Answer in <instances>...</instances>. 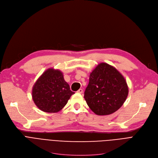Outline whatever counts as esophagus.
<instances>
[{"label": "esophagus", "mask_w": 158, "mask_h": 158, "mask_svg": "<svg viewBox=\"0 0 158 158\" xmlns=\"http://www.w3.org/2000/svg\"><path fill=\"white\" fill-rule=\"evenodd\" d=\"M77 93H79V94H82V92H83V90H82V89H78V91H77Z\"/></svg>", "instance_id": "34e87169"}]
</instances>
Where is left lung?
Segmentation results:
<instances>
[{
	"label": "left lung",
	"mask_w": 158,
	"mask_h": 158,
	"mask_svg": "<svg viewBox=\"0 0 158 158\" xmlns=\"http://www.w3.org/2000/svg\"><path fill=\"white\" fill-rule=\"evenodd\" d=\"M129 89L125 78L113 66L98 64L89 75L85 99L97 115H108L117 111L126 101Z\"/></svg>",
	"instance_id": "8db88e82"
}]
</instances>
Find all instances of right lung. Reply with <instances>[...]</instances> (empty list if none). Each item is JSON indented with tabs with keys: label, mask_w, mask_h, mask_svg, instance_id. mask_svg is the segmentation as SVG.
<instances>
[{
	"label": "right lung",
	"mask_w": 158,
	"mask_h": 158,
	"mask_svg": "<svg viewBox=\"0 0 158 158\" xmlns=\"http://www.w3.org/2000/svg\"><path fill=\"white\" fill-rule=\"evenodd\" d=\"M59 70L48 69L36 81L32 89V97L38 108L47 113L61 110L74 94Z\"/></svg>",
	"instance_id": "1"
}]
</instances>
